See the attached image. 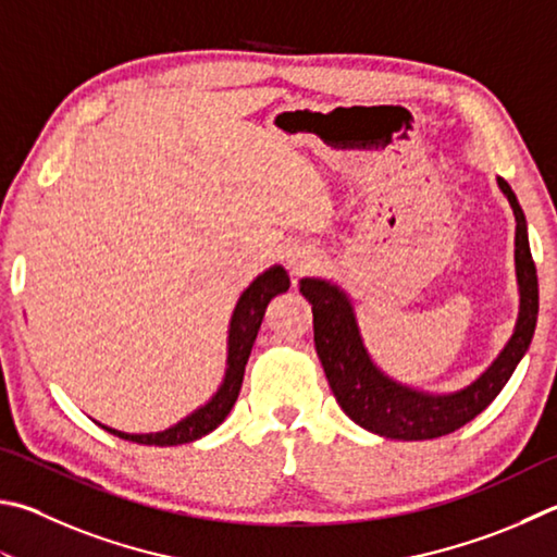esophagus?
I'll return each mask as SVG.
<instances>
[{"instance_id": "34e87169", "label": "esophagus", "mask_w": 557, "mask_h": 557, "mask_svg": "<svg viewBox=\"0 0 557 557\" xmlns=\"http://www.w3.org/2000/svg\"><path fill=\"white\" fill-rule=\"evenodd\" d=\"M287 258H289L287 260L289 268L295 272H307L309 268H313V258H311L309 250H295V252H289Z\"/></svg>"}]
</instances>
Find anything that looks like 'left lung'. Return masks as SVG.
Wrapping results in <instances>:
<instances>
[{
	"label": "left lung",
	"instance_id": "8db88e82",
	"mask_svg": "<svg viewBox=\"0 0 557 557\" xmlns=\"http://www.w3.org/2000/svg\"><path fill=\"white\" fill-rule=\"evenodd\" d=\"M499 187L507 195L517 216V277L521 287V311L507 348L492 362V368L470 387L443 397H431L417 389L384 377L372 366L360 333L356 313L348 297L338 287L323 280H301L299 292L309 299L313 313V343L326 372L333 397L341 409L372 433L394 441H429L458 431L478 413L490 407L494 397L509 382L523 352L529 350L535 317H539V277L531 258L529 236H525L523 211L509 182L499 177Z\"/></svg>",
	"mask_w": 557,
	"mask_h": 557
}]
</instances>
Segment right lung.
Wrapping results in <instances>:
<instances>
[{"label":"right lung","instance_id":"add662e5","mask_svg":"<svg viewBox=\"0 0 557 557\" xmlns=\"http://www.w3.org/2000/svg\"><path fill=\"white\" fill-rule=\"evenodd\" d=\"M287 289H289V275L285 272V268L275 265L268 272H262V275L252 282L244 295H240L238 305L234 309V317H231V329H228L226 377L209 404H205V407L197 409L195 413H189L187 419L175 423L173 429H165L160 433H121L109 426H102V429L124 441L140 443V446H182V443H191L214 431L219 423L228 417V411L234 409V404L238 399L240 384H244L246 362L252 350V343H256L258 329L262 323V317H265L270 299L282 295V292Z\"/></svg>","mask_w":557,"mask_h":557}]
</instances>
